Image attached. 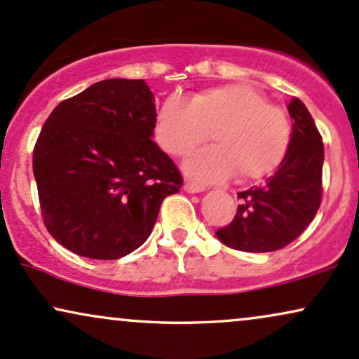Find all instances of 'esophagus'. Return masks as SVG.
<instances>
[{
  "label": "esophagus",
  "instance_id": "34e87169",
  "mask_svg": "<svg viewBox=\"0 0 359 359\" xmlns=\"http://www.w3.org/2000/svg\"><path fill=\"white\" fill-rule=\"evenodd\" d=\"M183 189L187 193H201V191H205L206 188L203 187V184H196V183H191V181H187V183H184Z\"/></svg>",
  "mask_w": 359,
  "mask_h": 359
}]
</instances>
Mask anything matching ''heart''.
Instances as JSON below:
<instances>
[{
  "label": "heart",
  "mask_w": 359,
  "mask_h": 359,
  "mask_svg": "<svg viewBox=\"0 0 359 359\" xmlns=\"http://www.w3.org/2000/svg\"><path fill=\"white\" fill-rule=\"evenodd\" d=\"M208 131L215 146L184 161L198 181L264 178L281 165L293 136L286 113L245 83L208 88L189 101L170 96L159 106L156 135L170 154L189 153Z\"/></svg>",
  "instance_id": "heart-1"
}]
</instances>
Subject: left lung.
<instances>
[{"mask_svg":"<svg viewBox=\"0 0 359 359\" xmlns=\"http://www.w3.org/2000/svg\"><path fill=\"white\" fill-rule=\"evenodd\" d=\"M287 111L293 136L285 159L266 183L238 193L241 203L234 219L216 231L218 240L233 250H281L308 228L321 205V135L302 100H291Z\"/></svg>","mask_w":359,"mask_h":359,"instance_id":"obj_1","label":"left lung"}]
</instances>
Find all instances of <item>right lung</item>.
Wrapping results in <instances>:
<instances>
[{
  "label": "right lung",
  "instance_id": "obj_1",
  "mask_svg": "<svg viewBox=\"0 0 359 359\" xmlns=\"http://www.w3.org/2000/svg\"><path fill=\"white\" fill-rule=\"evenodd\" d=\"M144 79L98 81L61 101L44 123L33 172L46 229L93 259H118L148 240L159 206L183 178L153 141Z\"/></svg>",
  "mask_w": 359,
  "mask_h": 359
}]
</instances>
